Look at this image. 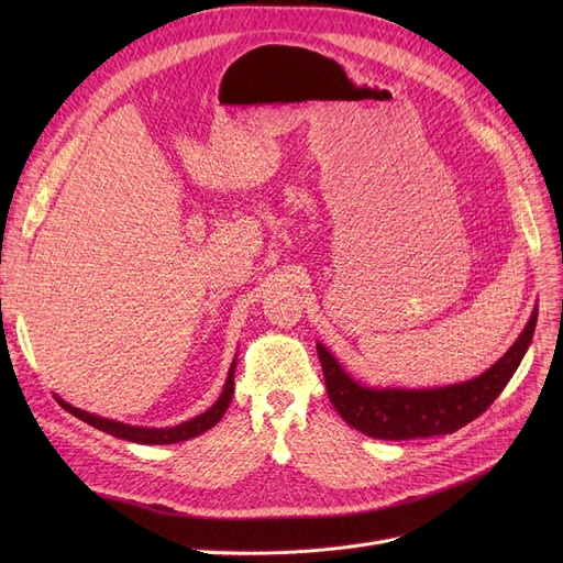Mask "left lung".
Listing matches in <instances>:
<instances>
[{
  "label": "left lung",
  "instance_id": "left-lung-1",
  "mask_svg": "<svg viewBox=\"0 0 563 563\" xmlns=\"http://www.w3.org/2000/svg\"><path fill=\"white\" fill-rule=\"evenodd\" d=\"M538 312L528 319L517 343L505 352L503 360L493 364L479 378L463 385L437 389H371L354 383L338 366L327 347L317 345V354L327 380L329 399L354 430L373 439H420L451 434L467 422L479 418L498 399L509 378L515 376L523 354L531 345Z\"/></svg>",
  "mask_w": 563,
  "mask_h": 563
}]
</instances>
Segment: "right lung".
Returning a JSON list of instances; mask_svg holds the SVG:
<instances>
[{"label": "right lung", "mask_w": 563, "mask_h": 563, "mask_svg": "<svg viewBox=\"0 0 563 563\" xmlns=\"http://www.w3.org/2000/svg\"><path fill=\"white\" fill-rule=\"evenodd\" d=\"M232 395H234V364L230 366V373H228V380H225V389L223 395H220V399L209 408L207 413H201L192 420H187L183 424H176V428H166V430H152V428H131V424H124V422H114V420H108V418H98V416H91L87 411H79V408L70 406L60 401V406L65 408V411H70L73 416H77L79 420L93 424V428L103 430L117 439H126V441H135V444H176V441H185V439H192L201 432L211 430L213 424L223 418V413L228 411V406L232 401Z\"/></svg>", "instance_id": "add662e5"}]
</instances>
